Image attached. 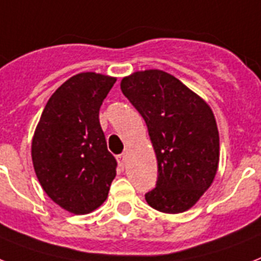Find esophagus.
Here are the masks:
<instances>
[{
  "mask_svg": "<svg viewBox=\"0 0 261 261\" xmlns=\"http://www.w3.org/2000/svg\"><path fill=\"white\" fill-rule=\"evenodd\" d=\"M126 158H127L126 154H120V155L116 156V160H118V164H119L120 166H123V165L126 164Z\"/></svg>",
  "mask_w": 261,
  "mask_h": 261,
  "instance_id": "1",
  "label": "esophagus"
}]
</instances>
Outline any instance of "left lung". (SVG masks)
<instances>
[{"label":"left lung","instance_id":"1","mask_svg":"<svg viewBox=\"0 0 261 261\" xmlns=\"http://www.w3.org/2000/svg\"><path fill=\"white\" fill-rule=\"evenodd\" d=\"M120 90L145 119L158 162L147 204L164 213L188 211L209 189L220 160L219 130L206 101L160 69L134 72Z\"/></svg>","mask_w":261,"mask_h":261}]
</instances>
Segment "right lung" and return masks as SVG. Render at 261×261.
<instances>
[{
  "mask_svg": "<svg viewBox=\"0 0 261 261\" xmlns=\"http://www.w3.org/2000/svg\"><path fill=\"white\" fill-rule=\"evenodd\" d=\"M115 77L83 72L49 97L32 141V161L44 192L63 209L86 215L100 206L116 175L99 110Z\"/></svg>",
  "mask_w": 261,
  "mask_h": 261,
  "instance_id": "1",
  "label": "right lung"
}]
</instances>
